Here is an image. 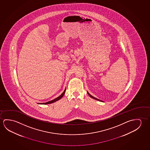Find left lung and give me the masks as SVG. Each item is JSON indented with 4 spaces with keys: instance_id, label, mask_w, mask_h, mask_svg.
Returning a JSON list of instances; mask_svg holds the SVG:
<instances>
[{
    "instance_id": "8db88e82",
    "label": "left lung",
    "mask_w": 150,
    "mask_h": 150,
    "mask_svg": "<svg viewBox=\"0 0 150 150\" xmlns=\"http://www.w3.org/2000/svg\"><path fill=\"white\" fill-rule=\"evenodd\" d=\"M88 92V95L90 96L91 98H93V99H95V100H99V101H100V102H103V101H102V100H98V98H94V97H93V96H92V95H91L90 94V93H88V92Z\"/></svg>"
}]
</instances>
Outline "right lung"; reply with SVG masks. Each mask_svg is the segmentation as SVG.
I'll return each instance as SVG.
<instances>
[{
	"label": "right lung",
	"mask_w": 150,
	"mask_h": 150,
	"mask_svg": "<svg viewBox=\"0 0 150 150\" xmlns=\"http://www.w3.org/2000/svg\"><path fill=\"white\" fill-rule=\"evenodd\" d=\"M66 88L64 89V91L63 92V93H62L61 95H60V96H59L58 97H57V98H55L54 100H52L49 101V102H48L43 103H38V104H52V103H53L55 102H56V101L58 100H60V99H61V98H62L63 97V96L64 95V93H65V92H66Z\"/></svg>",
	"instance_id": "1"
}]
</instances>
